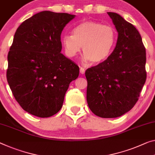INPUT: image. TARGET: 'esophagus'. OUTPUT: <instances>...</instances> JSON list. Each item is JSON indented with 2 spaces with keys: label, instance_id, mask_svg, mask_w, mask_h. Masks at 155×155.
<instances>
[{
  "label": "esophagus",
  "instance_id": "34e87169",
  "mask_svg": "<svg viewBox=\"0 0 155 155\" xmlns=\"http://www.w3.org/2000/svg\"><path fill=\"white\" fill-rule=\"evenodd\" d=\"M80 72L81 74H84V73H85V69H84V68L80 67Z\"/></svg>",
  "mask_w": 155,
  "mask_h": 155
}]
</instances>
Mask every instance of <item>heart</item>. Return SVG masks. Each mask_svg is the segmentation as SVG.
Returning a JSON list of instances; mask_svg holds the SVG:
<instances>
[{"instance_id":"b5f03b06","label":"heart","mask_w":155,"mask_h":155,"mask_svg":"<svg viewBox=\"0 0 155 155\" xmlns=\"http://www.w3.org/2000/svg\"><path fill=\"white\" fill-rule=\"evenodd\" d=\"M116 32L110 25H103L93 21L79 23L73 30L72 35H65L61 44L66 55L74 58L80 53L82 46L84 64L91 61L99 64L110 55L116 45Z\"/></svg>"}]
</instances>
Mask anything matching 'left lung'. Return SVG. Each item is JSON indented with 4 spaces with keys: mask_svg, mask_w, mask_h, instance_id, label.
<instances>
[{
    "mask_svg": "<svg viewBox=\"0 0 155 155\" xmlns=\"http://www.w3.org/2000/svg\"><path fill=\"white\" fill-rule=\"evenodd\" d=\"M118 32L114 51L85 72L89 109L101 118H116L135 105L146 80V53L139 31L122 16L107 12Z\"/></svg>",
    "mask_w": 155,
    "mask_h": 155,
    "instance_id": "1",
    "label": "left lung"
}]
</instances>
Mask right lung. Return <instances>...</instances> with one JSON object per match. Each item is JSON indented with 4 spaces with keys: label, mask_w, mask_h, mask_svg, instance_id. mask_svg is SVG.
Instances as JSON below:
<instances>
[{
    "label": "right lung",
    "mask_w": 155,
    "mask_h": 155,
    "mask_svg": "<svg viewBox=\"0 0 155 155\" xmlns=\"http://www.w3.org/2000/svg\"><path fill=\"white\" fill-rule=\"evenodd\" d=\"M75 17L43 11L21 23L8 55L7 80L16 101L40 118L54 115L62 107L79 66L61 53V34Z\"/></svg>",
    "instance_id": "1"
}]
</instances>
